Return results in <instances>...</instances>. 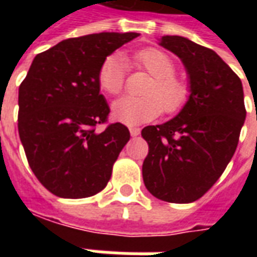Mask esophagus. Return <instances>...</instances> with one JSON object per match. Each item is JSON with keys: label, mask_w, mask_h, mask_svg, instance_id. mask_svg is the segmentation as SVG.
Instances as JSON below:
<instances>
[{"label": "esophagus", "mask_w": 257, "mask_h": 257, "mask_svg": "<svg viewBox=\"0 0 257 257\" xmlns=\"http://www.w3.org/2000/svg\"><path fill=\"white\" fill-rule=\"evenodd\" d=\"M129 132H131V136L136 138V136H139L140 135V129L139 128H129Z\"/></svg>", "instance_id": "obj_1"}]
</instances>
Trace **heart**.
Masks as SVG:
<instances>
[{"instance_id": "obj_1", "label": "heart", "mask_w": 257, "mask_h": 257, "mask_svg": "<svg viewBox=\"0 0 257 257\" xmlns=\"http://www.w3.org/2000/svg\"><path fill=\"white\" fill-rule=\"evenodd\" d=\"M135 62L154 77L146 88V96H123L112 104V117L126 125H140L157 118L162 110L173 114L182 110L190 97L189 85L175 75L176 66L169 55L146 48L135 53ZM125 63L121 56H107L97 71V82L108 95L121 93L125 85Z\"/></svg>"}]
</instances>
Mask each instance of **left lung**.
<instances>
[{"mask_svg":"<svg viewBox=\"0 0 257 257\" xmlns=\"http://www.w3.org/2000/svg\"><path fill=\"white\" fill-rule=\"evenodd\" d=\"M160 45L183 62L190 97L171 121L142 131L149 145L143 180L156 198L189 204L217 182L235 153L246 117L242 82L209 48L179 36L162 37Z\"/></svg>","mask_w":257,"mask_h":257,"instance_id":"1","label":"left lung"}]
</instances>
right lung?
Segmentation results:
<instances>
[{
	"mask_svg": "<svg viewBox=\"0 0 257 257\" xmlns=\"http://www.w3.org/2000/svg\"><path fill=\"white\" fill-rule=\"evenodd\" d=\"M138 33H99L68 38L37 55L19 86L18 129L40 183L62 198H86L104 189L131 134L106 123L110 107L100 93L103 60Z\"/></svg>",
	"mask_w": 257,
	"mask_h": 257,
	"instance_id": "right-lung-1",
	"label": "right lung"
}]
</instances>
